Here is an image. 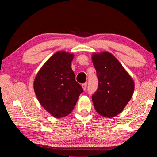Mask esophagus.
Here are the masks:
<instances>
[{
  "mask_svg": "<svg viewBox=\"0 0 157 157\" xmlns=\"http://www.w3.org/2000/svg\"><path fill=\"white\" fill-rule=\"evenodd\" d=\"M86 86H87V84H86V83H84L82 85V89H83L84 91H85V90L86 89Z\"/></svg>",
  "mask_w": 157,
  "mask_h": 157,
  "instance_id": "esophagus-1",
  "label": "esophagus"
}]
</instances>
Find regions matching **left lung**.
Here are the masks:
<instances>
[{"label":"left lung","mask_w":157,"mask_h":157,"mask_svg":"<svg viewBox=\"0 0 157 157\" xmlns=\"http://www.w3.org/2000/svg\"><path fill=\"white\" fill-rule=\"evenodd\" d=\"M98 88L92 95L95 109L100 116L113 118L121 113L134 91V82L119 61L107 51L92 55Z\"/></svg>","instance_id":"left-lung-1"}]
</instances>
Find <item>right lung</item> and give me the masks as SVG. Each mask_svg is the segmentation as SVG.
I'll return each instance as SVG.
<instances>
[{
  "label": "right lung",
  "instance_id": "add662e5",
  "mask_svg": "<svg viewBox=\"0 0 157 157\" xmlns=\"http://www.w3.org/2000/svg\"><path fill=\"white\" fill-rule=\"evenodd\" d=\"M73 53L59 51L52 55L37 73L34 90L39 103L55 118H63L73 111L83 92L71 63Z\"/></svg>",
  "mask_w": 157,
  "mask_h": 157
}]
</instances>
